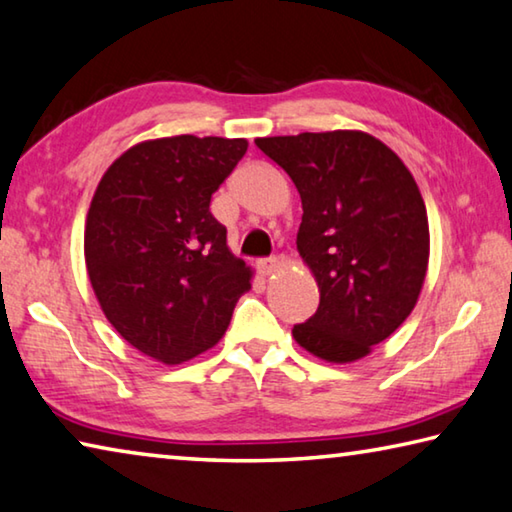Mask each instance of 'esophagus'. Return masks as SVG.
<instances>
[{"mask_svg":"<svg viewBox=\"0 0 512 512\" xmlns=\"http://www.w3.org/2000/svg\"><path fill=\"white\" fill-rule=\"evenodd\" d=\"M256 267H258V272H261L263 276H270V274L276 272V267H279V261H276V258H261V261L256 263Z\"/></svg>","mask_w":512,"mask_h":512,"instance_id":"obj_1","label":"esophagus"}]
</instances>
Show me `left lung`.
Masks as SVG:
<instances>
[{
    "label": "left lung",
    "instance_id": "obj_1",
    "mask_svg": "<svg viewBox=\"0 0 512 512\" xmlns=\"http://www.w3.org/2000/svg\"><path fill=\"white\" fill-rule=\"evenodd\" d=\"M301 197L297 249L320 306L292 335L313 356L351 363L413 311L429 267V217L401 158L363 131L256 138Z\"/></svg>",
    "mask_w": 512,
    "mask_h": 512
}]
</instances>
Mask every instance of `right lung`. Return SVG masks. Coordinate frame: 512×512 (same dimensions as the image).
Segmentation results:
<instances>
[{
	"instance_id": "1",
	"label": "right lung",
	"mask_w": 512,
	"mask_h": 512,
	"mask_svg": "<svg viewBox=\"0 0 512 512\" xmlns=\"http://www.w3.org/2000/svg\"><path fill=\"white\" fill-rule=\"evenodd\" d=\"M245 152V138L147 140L99 181L83 238L88 276L106 320L140 354L179 365L215 347L251 288L211 213Z\"/></svg>"
}]
</instances>
